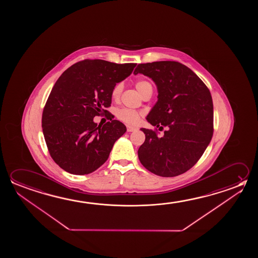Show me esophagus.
Wrapping results in <instances>:
<instances>
[{
  "mask_svg": "<svg viewBox=\"0 0 258 258\" xmlns=\"http://www.w3.org/2000/svg\"><path fill=\"white\" fill-rule=\"evenodd\" d=\"M137 131V127H131V126H127V132H133V131Z\"/></svg>",
  "mask_w": 258,
  "mask_h": 258,
  "instance_id": "esophagus-1",
  "label": "esophagus"
}]
</instances>
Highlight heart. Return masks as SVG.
Instances as JSON below:
<instances>
[{
	"mask_svg": "<svg viewBox=\"0 0 258 258\" xmlns=\"http://www.w3.org/2000/svg\"><path fill=\"white\" fill-rule=\"evenodd\" d=\"M136 88L138 89V91L140 92L141 95H143L144 93H147L148 91L152 90V85L148 81L140 80L136 83ZM121 91H122V84L118 83L115 85L111 91V98L113 100H117L119 97ZM116 117L126 124L136 125L140 122L141 112L138 110L128 109V108H120L116 111Z\"/></svg>",
	"mask_w": 258,
	"mask_h": 258,
	"instance_id": "heart-1",
	"label": "heart"
}]
</instances>
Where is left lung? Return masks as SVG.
<instances>
[{
    "mask_svg": "<svg viewBox=\"0 0 258 258\" xmlns=\"http://www.w3.org/2000/svg\"><path fill=\"white\" fill-rule=\"evenodd\" d=\"M157 87L158 100L147 116L163 131L141 128L146 140L139 148L140 163L151 173L173 177L185 173L203 156L213 135V103L210 90L190 68L175 61L140 63Z\"/></svg>",
    "mask_w": 258,
    "mask_h": 258,
    "instance_id": "left-lung-1",
    "label": "left lung"
}]
</instances>
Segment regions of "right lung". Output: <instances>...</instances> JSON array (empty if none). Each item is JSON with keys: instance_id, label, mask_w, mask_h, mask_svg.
<instances>
[{"instance_id": "add662e5", "label": "right lung", "mask_w": 258, "mask_h": 258, "mask_svg": "<svg viewBox=\"0 0 258 258\" xmlns=\"http://www.w3.org/2000/svg\"><path fill=\"white\" fill-rule=\"evenodd\" d=\"M136 66L85 59L55 82L43 110L42 130L51 157L62 169L84 175L108 159L127 128L105 109L111 103L113 87L131 76ZM102 114L110 121L98 126L93 118Z\"/></svg>"}]
</instances>
